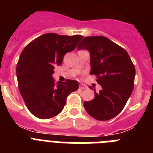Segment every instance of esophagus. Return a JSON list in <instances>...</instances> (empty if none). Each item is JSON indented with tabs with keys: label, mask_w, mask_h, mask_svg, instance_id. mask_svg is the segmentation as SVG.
Wrapping results in <instances>:
<instances>
[{
	"label": "esophagus",
	"mask_w": 153,
	"mask_h": 153,
	"mask_svg": "<svg viewBox=\"0 0 153 153\" xmlns=\"http://www.w3.org/2000/svg\"><path fill=\"white\" fill-rule=\"evenodd\" d=\"M79 88H80V89H85V88H87V86L85 85L81 84L80 85H79Z\"/></svg>",
	"instance_id": "34e87169"
}]
</instances>
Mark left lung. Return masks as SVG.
I'll return each instance as SVG.
<instances>
[{
    "mask_svg": "<svg viewBox=\"0 0 153 153\" xmlns=\"http://www.w3.org/2000/svg\"><path fill=\"white\" fill-rule=\"evenodd\" d=\"M90 53V74L102 87L85 109L98 120H108L121 112L134 88L135 68L127 51L104 36L85 37L77 47Z\"/></svg>",
    "mask_w": 153,
    "mask_h": 153,
    "instance_id": "1",
    "label": "left lung"
}]
</instances>
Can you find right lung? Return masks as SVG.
Masks as SVG:
<instances>
[{"mask_svg": "<svg viewBox=\"0 0 153 153\" xmlns=\"http://www.w3.org/2000/svg\"><path fill=\"white\" fill-rule=\"evenodd\" d=\"M82 38L47 33L32 41L22 52L16 67L19 92L27 108L36 117L57 116L66 104L67 96L79 89V82L74 80L56 85L53 74L65 53L74 51Z\"/></svg>", "mask_w": 153, "mask_h": 153, "instance_id": "right-lung-1", "label": "right lung"}]
</instances>
